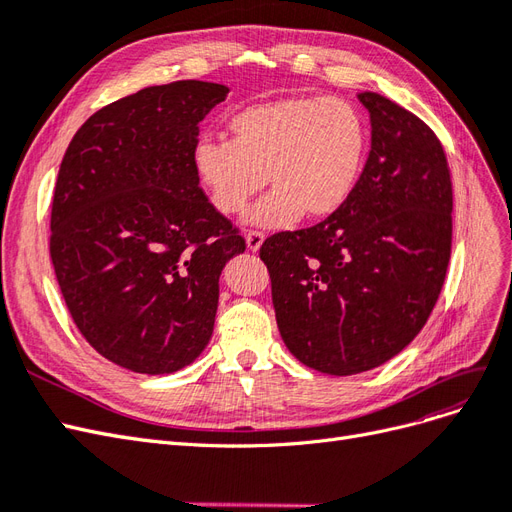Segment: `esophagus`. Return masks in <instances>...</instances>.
<instances>
[{"label":"esophagus","instance_id":"1","mask_svg":"<svg viewBox=\"0 0 512 512\" xmlns=\"http://www.w3.org/2000/svg\"><path fill=\"white\" fill-rule=\"evenodd\" d=\"M262 241H265V235H262V232H258V230H250V232H247V235H245L247 250H250V252H258Z\"/></svg>","mask_w":512,"mask_h":512}]
</instances>
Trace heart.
Here are the masks:
<instances>
[{
    "instance_id": "heart-1",
    "label": "heart",
    "mask_w": 512,
    "mask_h": 512,
    "mask_svg": "<svg viewBox=\"0 0 512 512\" xmlns=\"http://www.w3.org/2000/svg\"><path fill=\"white\" fill-rule=\"evenodd\" d=\"M230 141L203 136L194 147V173L215 211L239 215L267 183L252 224L286 228L327 220L342 209L363 175L369 128L354 104L297 96L241 108L228 119Z\"/></svg>"
}]
</instances>
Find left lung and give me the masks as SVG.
Returning <instances> with one entry per match:
<instances>
[{
    "mask_svg": "<svg viewBox=\"0 0 512 512\" xmlns=\"http://www.w3.org/2000/svg\"><path fill=\"white\" fill-rule=\"evenodd\" d=\"M371 149L348 203L260 247L286 348L322 374L352 376L425 327L451 260L453 183L425 121L374 91Z\"/></svg>",
    "mask_w": 512,
    "mask_h": 512,
    "instance_id": "left-lung-1",
    "label": "left lung"
}]
</instances>
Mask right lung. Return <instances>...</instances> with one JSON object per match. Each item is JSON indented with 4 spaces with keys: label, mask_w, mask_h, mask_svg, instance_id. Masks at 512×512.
<instances>
[{
    "label": "right lung",
    "mask_w": 512,
    "mask_h": 512,
    "mask_svg": "<svg viewBox=\"0 0 512 512\" xmlns=\"http://www.w3.org/2000/svg\"><path fill=\"white\" fill-rule=\"evenodd\" d=\"M228 87L175 81L100 108L70 141L51 209V260L89 346L136 374L205 350L220 275L245 239L194 173L198 123Z\"/></svg>",
    "instance_id": "obj_1"
}]
</instances>
